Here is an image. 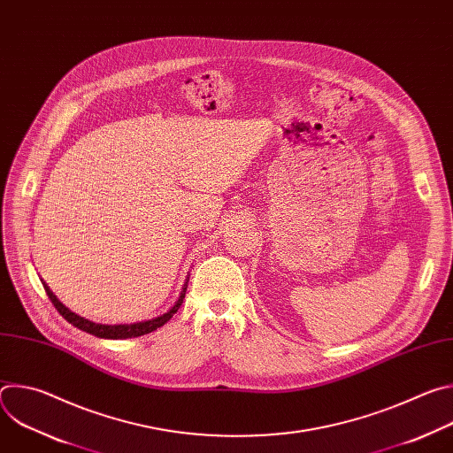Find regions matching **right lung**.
<instances>
[{
    "mask_svg": "<svg viewBox=\"0 0 453 453\" xmlns=\"http://www.w3.org/2000/svg\"><path fill=\"white\" fill-rule=\"evenodd\" d=\"M50 301L53 303V306L57 308V311L66 319L70 325H73L75 328L86 332V334H91L95 337H100V339H133V337H142V335H147L157 328H161L163 325H166V322L173 317V313L180 308L182 304V299L186 296V288H188V280L180 290V296L179 299L175 301V304L163 315L159 317H154V319H149V320H142V322H133V325H100V322H93L89 319H84L81 315H77L75 311H72L70 308L64 306L57 296L50 290V287L46 283H42Z\"/></svg>",
    "mask_w": 453,
    "mask_h": 453,
    "instance_id": "right-lung-1",
    "label": "right lung"
}]
</instances>
